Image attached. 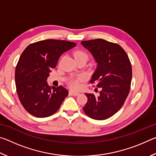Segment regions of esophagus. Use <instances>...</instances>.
<instances>
[{"label":"esophagus","instance_id":"34e87169","mask_svg":"<svg viewBox=\"0 0 156 156\" xmlns=\"http://www.w3.org/2000/svg\"><path fill=\"white\" fill-rule=\"evenodd\" d=\"M69 94H70V95H72V96H77L79 95V93H78V92H75L73 91H70Z\"/></svg>","mask_w":156,"mask_h":156}]
</instances>
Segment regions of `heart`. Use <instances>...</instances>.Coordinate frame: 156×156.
I'll return each mask as SVG.
<instances>
[{
	"label": "heart",
	"instance_id": "1",
	"mask_svg": "<svg viewBox=\"0 0 156 156\" xmlns=\"http://www.w3.org/2000/svg\"><path fill=\"white\" fill-rule=\"evenodd\" d=\"M75 60L78 58H86L88 59V54L83 51H76L73 54ZM82 80V78H78L76 79H72L69 82V85L73 89H78L80 87V81Z\"/></svg>",
	"mask_w": 156,
	"mask_h": 156
}]
</instances>
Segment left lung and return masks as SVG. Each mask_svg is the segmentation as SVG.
I'll return each instance as SVG.
<instances>
[{
	"instance_id": "left-lung-1",
	"label": "left lung",
	"mask_w": 156,
	"mask_h": 156,
	"mask_svg": "<svg viewBox=\"0 0 156 156\" xmlns=\"http://www.w3.org/2000/svg\"><path fill=\"white\" fill-rule=\"evenodd\" d=\"M97 62L91 83L100 88L98 96L85 94L87 102L84 113L92 119L102 120L112 117L125 103L130 91L132 68L129 57L119 44L103 39L81 42Z\"/></svg>"
}]
</instances>
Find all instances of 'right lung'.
<instances>
[{
  "instance_id": "1",
  "label": "right lung",
  "mask_w": 156,
  "mask_h": 156,
  "mask_svg": "<svg viewBox=\"0 0 156 156\" xmlns=\"http://www.w3.org/2000/svg\"><path fill=\"white\" fill-rule=\"evenodd\" d=\"M75 43L48 39L30 44L16 67L15 82L21 104L31 115L45 118L56 113L69 94L62 86L50 87L47 80L63 53Z\"/></svg>"
}]
</instances>
